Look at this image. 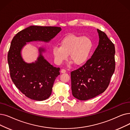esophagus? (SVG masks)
Wrapping results in <instances>:
<instances>
[{
	"label": "esophagus",
	"mask_w": 130,
	"mask_h": 130,
	"mask_svg": "<svg viewBox=\"0 0 130 130\" xmlns=\"http://www.w3.org/2000/svg\"><path fill=\"white\" fill-rule=\"evenodd\" d=\"M66 70H64V69H61V70H60V73H66Z\"/></svg>",
	"instance_id": "obj_1"
}]
</instances>
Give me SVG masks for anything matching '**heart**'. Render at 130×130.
Returning a JSON list of instances; mask_svg holds the SVG:
<instances>
[{
    "label": "heart",
    "instance_id": "1",
    "mask_svg": "<svg viewBox=\"0 0 130 130\" xmlns=\"http://www.w3.org/2000/svg\"><path fill=\"white\" fill-rule=\"evenodd\" d=\"M60 46H56L52 53L56 64L60 65L68 59L76 66H81L88 60L93 49V42L89 38L69 35L59 42Z\"/></svg>",
    "mask_w": 130,
    "mask_h": 130
}]
</instances>
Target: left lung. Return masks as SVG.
<instances>
[{
	"label": "left lung",
	"instance_id": "1",
	"mask_svg": "<svg viewBox=\"0 0 130 130\" xmlns=\"http://www.w3.org/2000/svg\"><path fill=\"white\" fill-rule=\"evenodd\" d=\"M98 46L91 58L71 73L72 94L87 100L104 92L108 87L115 68L114 44L106 33L97 29Z\"/></svg>",
	"mask_w": 130,
	"mask_h": 130
}]
</instances>
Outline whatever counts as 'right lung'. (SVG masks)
<instances>
[{
  "label": "right lung",
  "mask_w": 130,
  "mask_h": 130,
  "mask_svg": "<svg viewBox=\"0 0 130 130\" xmlns=\"http://www.w3.org/2000/svg\"><path fill=\"white\" fill-rule=\"evenodd\" d=\"M61 30L60 27L31 25L17 33L11 42L7 57L10 77L20 91L31 99L42 101L50 96L60 69L44 58V47L38 48V57L31 63L24 60L22 49L30 42L48 43Z\"/></svg>",
  "instance_id": "right-lung-1"
}]
</instances>
